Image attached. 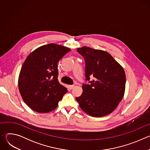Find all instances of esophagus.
Here are the masks:
<instances>
[{"mask_svg": "<svg viewBox=\"0 0 150 150\" xmlns=\"http://www.w3.org/2000/svg\"><path fill=\"white\" fill-rule=\"evenodd\" d=\"M74 87H75V85H69V88L70 90H72V89H73V88H74Z\"/></svg>", "mask_w": 150, "mask_h": 150, "instance_id": "obj_1", "label": "esophagus"}]
</instances>
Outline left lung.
<instances>
[{
	"label": "left lung",
	"mask_w": 150,
	"mask_h": 150,
	"mask_svg": "<svg viewBox=\"0 0 150 150\" xmlns=\"http://www.w3.org/2000/svg\"><path fill=\"white\" fill-rule=\"evenodd\" d=\"M77 51L85 61V77L90 84H83V92L76 97L81 109L90 116L103 117L113 112L122 100L126 84L123 67L107 52L87 46Z\"/></svg>",
	"instance_id": "8db88e82"
}]
</instances>
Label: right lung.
I'll list each match as a JSON object with an SVG mask.
<instances>
[{
    "label": "right lung",
    "mask_w": 150,
    "mask_h": 150,
    "mask_svg": "<svg viewBox=\"0 0 150 150\" xmlns=\"http://www.w3.org/2000/svg\"><path fill=\"white\" fill-rule=\"evenodd\" d=\"M71 51L65 46L48 44L40 46L27 57L18 78V88L25 104L35 112L54 110L67 88L58 81L57 63Z\"/></svg>",
    "instance_id": "add662e5"
}]
</instances>
